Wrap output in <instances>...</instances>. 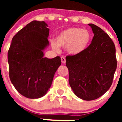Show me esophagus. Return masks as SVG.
<instances>
[{
    "mask_svg": "<svg viewBox=\"0 0 122 122\" xmlns=\"http://www.w3.org/2000/svg\"><path fill=\"white\" fill-rule=\"evenodd\" d=\"M61 62H62V64H65V63H66V58H65L64 56H61Z\"/></svg>",
    "mask_w": 122,
    "mask_h": 122,
    "instance_id": "34e87169",
    "label": "esophagus"
}]
</instances>
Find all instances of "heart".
Masks as SVG:
<instances>
[{
    "label": "heart",
    "instance_id": "obj_1",
    "mask_svg": "<svg viewBox=\"0 0 122 122\" xmlns=\"http://www.w3.org/2000/svg\"><path fill=\"white\" fill-rule=\"evenodd\" d=\"M92 40V34L87 29L71 27L62 30L52 42L54 50L58 51L59 46L66 47L69 54L77 55L84 52Z\"/></svg>",
    "mask_w": 122,
    "mask_h": 122
}]
</instances>
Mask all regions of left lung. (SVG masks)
Listing matches in <instances>:
<instances>
[{"instance_id": "obj_1", "label": "left lung", "mask_w": 122, "mask_h": 122, "mask_svg": "<svg viewBox=\"0 0 122 122\" xmlns=\"http://www.w3.org/2000/svg\"><path fill=\"white\" fill-rule=\"evenodd\" d=\"M94 35L84 52L66 56L69 83L74 94L84 100H93L112 86L117 68L116 48L110 36L92 23Z\"/></svg>"}]
</instances>
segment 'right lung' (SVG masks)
Returning <instances> with one entry per match:
<instances>
[{
  "label": "right lung",
  "mask_w": 122,
  "mask_h": 122,
  "mask_svg": "<svg viewBox=\"0 0 122 122\" xmlns=\"http://www.w3.org/2000/svg\"><path fill=\"white\" fill-rule=\"evenodd\" d=\"M44 21L34 20L12 38L8 61L10 80L20 94L29 99L44 96L61 64L60 56L44 57L49 45L50 29Z\"/></svg>",
  "instance_id": "right-lung-1"
}]
</instances>
